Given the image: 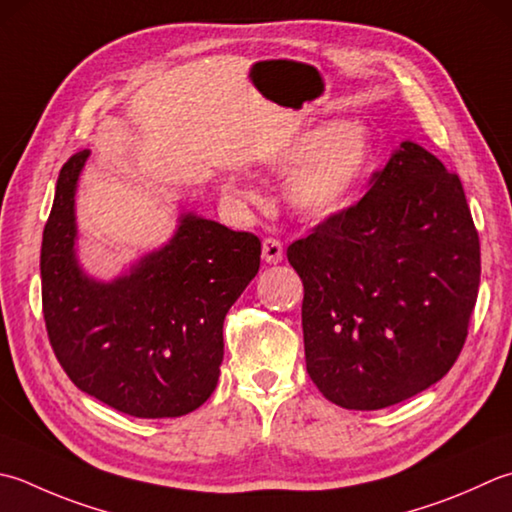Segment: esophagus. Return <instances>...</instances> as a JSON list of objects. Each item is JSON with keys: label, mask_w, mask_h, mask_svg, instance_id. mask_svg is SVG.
<instances>
[{"label": "esophagus", "mask_w": 512, "mask_h": 512, "mask_svg": "<svg viewBox=\"0 0 512 512\" xmlns=\"http://www.w3.org/2000/svg\"><path fill=\"white\" fill-rule=\"evenodd\" d=\"M262 257H264V262H268V264H279L284 259V244L275 237L264 239Z\"/></svg>", "instance_id": "esophagus-1"}]
</instances>
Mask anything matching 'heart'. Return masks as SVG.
<instances>
[{"instance_id":"obj_1","label":"heart","mask_w":512,"mask_h":512,"mask_svg":"<svg viewBox=\"0 0 512 512\" xmlns=\"http://www.w3.org/2000/svg\"><path fill=\"white\" fill-rule=\"evenodd\" d=\"M373 139L359 122L324 124L295 137L273 159L277 173H300L290 179L288 202L306 217H330L353 202L368 175ZM228 193L257 202L253 190L230 184Z\"/></svg>"}]
</instances>
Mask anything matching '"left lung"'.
Returning a JSON list of instances; mask_svg holds the SVG:
<instances>
[{"instance_id": "1", "label": "left lung", "mask_w": 512, "mask_h": 512, "mask_svg": "<svg viewBox=\"0 0 512 512\" xmlns=\"http://www.w3.org/2000/svg\"><path fill=\"white\" fill-rule=\"evenodd\" d=\"M306 370L330 402L379 410L439 382L477 302L479 235L455 173L402 142L355 206L288 246Z\"/></svg>"}]
</instances>
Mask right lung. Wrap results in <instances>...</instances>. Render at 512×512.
<instances>
[{"instance_id": "obj_1", "label": "right lung", "mask_w": 512, "mask_h": 512, "mask_svg": "<svg viewBox=\"0 0 512 512\" xmlns=\"http://www.w3.org/2000/svg\"><path fill=\"white\" fill-rule=\"evenodd\" d=\"M59 170L42 239V306L57 362L79 390L142 419L182 417L213 395L224 319L259 270L262 242L186 213L173 239L113 282L75 255V188L88 159Z\"/></svg>"}]
</instances>
